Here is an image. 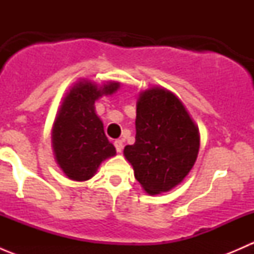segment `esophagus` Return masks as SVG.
Listing matches in <instances>:
<instances>
[{
	"label": "esophagus",
	"mask_w": 254,
	"mask_h": 254,
	"mask_svg": "<svg viewBox=\"0 0 254 254\" xmlns=\"http://www.w3.org/2000/svg\"><path fill=\"white\" fill-rule=\"evenodd\" d=\"M114 146H115V148H117L118 152H119V153L122 152L123 147H124V143H123V140H115Z\"/></svg>",
	"instance_id": "34e87169"
}]
</instances>
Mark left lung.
I'll return each mask as SVG.
<instances>
[{
	"label": "left lung",
	"instance_id": "8db88e82",
	"mask_svg": "<svg viewBox=\"0 0 254 254\" xmlns=\"http://www.w3.org/2000/svg\"><path fill=\"white\" fill-rule=\"evenodd\" d=\"M136 135L124 156L135 178L150 195L166 193L184 181L195 163L200 134L173 92L155 86L139 93Z\"/></svg>",
	"mask_w": 254,
	"mask_h": 254
}]
</instances>
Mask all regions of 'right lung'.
<instances>
[{"mask_svg":"<svg viewBox=\"0 0 254 254\" xmlns=\"http://www.w3.org/2000/svg\"><path fill=\"white\" fill-rule=\"evenodd\" d=\"M119 88L120 82L117 81L99 84L82 78L63 98L51 129V146L56 163L67 178L88 181L103 161L117 155L114 145L104 134L94 103Z\"/></svg>","mask_w":254,"mask_h":254,"instance_id":"1","label":"right lung"}]
</instances>
